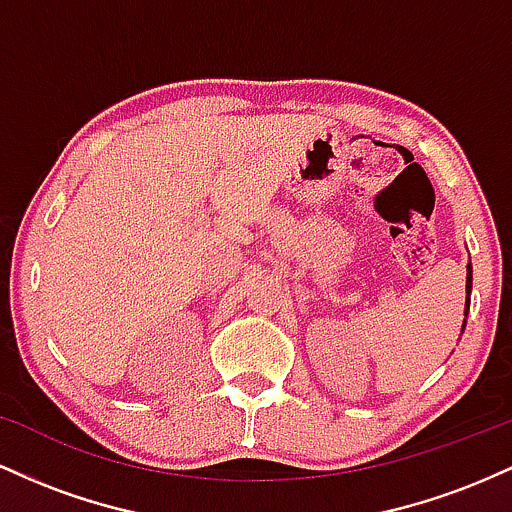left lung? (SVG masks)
<instances>
[{
	"mask_svg": "<svg viewBox=\"0 0 512 512\" xmlns=\"http://www.w3.org/2000/svg\"><path fill=\"white\" fill-rule=\"evenodd\" d=\"M469 296H472V262H467V301H464L462 332H464V325H467V315H469Z\"/></svg>",
	"mask_w": 512,
	"mask_h": 512,
	"instance_id": "8db88e82",
	"label": "left lung"
}]
</instances>
